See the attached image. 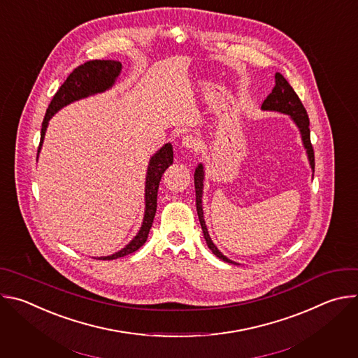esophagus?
<instances>
[{"instance_id": "esophagus-1", "label": "esophagus", "mask_w": 358, "mask_h": 358, "mask_svg": "<svg viewBox=\"0 0 358 358\" xmlns=\"http://www.w3.org/2000/svg\"><path fill=\"white\" fill-rule=\"evenodd\" d=\"M181 145L187 150H194L198 151L199 150V141L196 137H194L192 134H185L181 137Z\"/></svg>"}]
</instances>
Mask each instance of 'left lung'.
I'll return each instance as SVG.
<instances>
[{
    "label": "left lung",
    "instance_id": "8db88e82",
    "mask_svg": "<svg viewBox=\"0 0 358 358\" xmlns=\"http://www.w3.org/2000/svg\"><path fill=\"white\" fill-rule=\"evenodd\" d=\"M262 110L279 112V113L290 116V119L293 120V123L296 124V127L300 131L301 143H303V147L306 148V155H308L310 169L315 173V152H313V147H312V143H310V129H309L310 122H309L308 112H306L304 106L301 105V101H300L299 96L296 94V92L293 90V87L283 78V75H280L279 72H276V75H275V87L272 89V93H269V96L265 99V101L262 103ZM203 178H206V173H203V166L199 163L195 169V173H194V185H195L196 214H198L199 224H201V228H202V232H203V238H206V242H207L208 248L213 250L215 257H218L224 262L239 265V264H236V262H234V261H231L225 257V255L215 246V243L213 242V239L208 234L206 220H203V210H202Z\"/></svg>",
    "mask_w": 358,
    "mask_h": 358
}]
</instances>
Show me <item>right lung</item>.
<instances>
[{
  "label": "right lung",
  "instance_id": "obj_1",
  "mask_svg": "<svg viewBox=\"0 0 358 358\" xmlns=\"http://www.w3.org/2000/svg\"><path fill=\"white\" fill-rule=\"evenodd\" d=\"M122 72V64L119 61H89L80 66H78L64 82L59 90L55 93L52 101L46 109L42 129H41V141L38 147V156L45 138V131L48 129L49 120L52 116L59 112L62 108L73 103L76 100L103 93L109 90L117 80ZM38 159V157H36ZM174 155H173V145L171 143L164 144L160 150H157L155 155L151 156L147 167L145 174V187H144V217L141 227L136 236L119 252H115L109 257H100L97 259L101 261H112L117 258H123L129 253L136 252L141 248L148 236L150 228L155 220L156 210H157V191L162 181V176L164 171L173 164Z\"/></svg>",
  "mask_w": 358,
  "mask_h": 358
}]
</instances>
